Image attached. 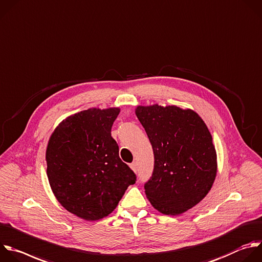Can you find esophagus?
Here are the masks:
<instances>
[{"instance_id": "esophagus-1", "label": "esophagus", "mask_w": 262, "mask_h": 262, "mask_svg": "<svg viewBox=\"0 0 262 262\" xmlns=\"http://www.w3.org/2000/svg\"><path fill=\"white\" fill-rule=\"evenodd\" d=\"M130 167H131V169H132L134 172L137 171V163H136V162L131 163V164H130Z\"/></svg>"}]
</instances>
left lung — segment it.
I'll use <instances>...</instances> for the list:
<instances>
[{
  "label": "left lung",
  "mask_w": 262,
  "mask_h": 262,
  "mask_svg": "<svg viewBox=\"0 0 262 262\" xmlns=\"http://www.w3.org/2000/svg\"><path fill=\"white\" fill-rule=\"evenodd\" d=\"M136 116L154 151V169L145 195L160 213L183 214L211 190L217 154L202 119L178 106H138Z\"/></svg>",
  "instance_id": "8db88e82"
}]
</instances>
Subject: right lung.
I'll return each mask as SVG.
<instances>
[{"label":"right lung","instance_id":"add662e5","mask_svg":"<svg viewBox=\"0 0 262 262\" xmlns=\"http://www.w3.org/2000/svg\"><path fill=\"white\" fill-rule=\"evenodd\" d=\"M119 108H90L68 117L46 148L47 178L66 210L96 221L108 216L136 174L119 156L112 127Z\"/></svg>","mask_w":262,"mask_h":262}]
</instances>
